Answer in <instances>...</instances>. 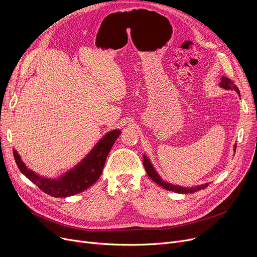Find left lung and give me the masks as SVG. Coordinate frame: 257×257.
I'll return each mask as SVG.
<instances>
[{
	"label": "left lung",
	"instance_id": "left-lung-1",
	"mask_svg": "<svg viewBox=\"0 0 257 257\" xmlns=\"http://www.w3.org/2000/svg\"><path fill=\"white\" fill-rule=\"evenodd\" d=\"M222 88L224 89H231V90H235V92H237V94L239 96V90L237 88L236 85L233 84L232 81L230 79H228L227 77H222L221 78V82L219 84ZM236 149V145H234L233 147V150L235 152ZM143 163H144V167L146 169V172L148 174V176H149L154 182H156L158 185H160L163 188L167 191H171L174 193H179V194H187V193H195L197 191L202 190V188L206 187L209 183H203V184H198V185H193V186H182V185H178V184H173L170 183L166 180H164L163 178L160 177V175L158 174V172L155 170L152 161L150 160L149 156H148L146 153L143 156Z\"/></svg>",
	"mask_w": 257,
	"mask_h": 257
}]
</instances>
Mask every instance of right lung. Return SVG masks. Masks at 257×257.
<instances>
[{
    "instance_id": "add662e5",
    "label": "right lung",
    "mask_w": 257,
    "mask_h": 257,
    "mask_svg": "<svg viewBox=\"0 0 257 257\" xmlns=\"http://www.w3.org/2000/svg\"><path fill=\"white\" fill-rule=\"evenodd\" d=\"M119 134L120 129L107 132L77 165L54 178L43 176L29 169L16 149H13V155L22 174L40 190L52 197L65 198L84 192L99 179L107 155L109 154Z\"/></svg>"
}]
</instances>
